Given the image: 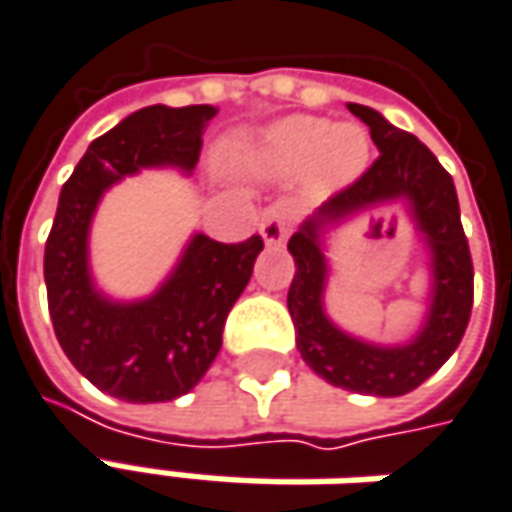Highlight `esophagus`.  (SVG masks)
I'll use <instances>...</instances> for the list:
<instances>
[{"instance_id":"esophagus-1","label":"esophagus","mask_w":512,"mask_h":512,"mask_svg":"<svg viewBox=\"0 0 512 512\" xmlns=\"http://www.w3.org/2000/svg\"><path fill=\"white\" fill-rule=\"evenodd\" d=\"M289 209L286 206H269L260 218V238L266 240V246H283V240L289 235Z\"/></svg>"}]
</instances>
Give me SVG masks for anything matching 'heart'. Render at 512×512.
<instances>
[{
  "label": "heart",
  "instance_id": "b5f03b06",
  "mask_svg": "<svg viewBox=\"0 0 512 512\" xmlns=\"http://www.w3.org/2000/svg\"><path fill=\"white\" fill-rule=\"evenodd\" d=\"M221 164L243 175L291 178L306 169L317 198L354 186L371 164V138L357 124H331L320 115H286L257 133L226 138Z\"/></svg>",
  "mask_w": 512,
  "mask_h": 512
}]
</instances>
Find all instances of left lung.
Wrapping results in <instances>:
<instances>
[{"instance_id": "8db88e82", "label": "left lung", "mask_w": 512, "mask_h": 512, "mask_svg": "<svg viewBox=\"0 0 512 512\" xmlns=\"http://www.w3.org/2000/svg\"><path fill=\"white\" fill-rule=\"evenodd\" d=\"M371 130L379 158L354 186L314 209L291 235L294 280L289 314L297 351L317 377L368 397H402L433 377L462 343L473 306V263L462 232L453 178L416 135L371 107L348 104ZM402 202L426 252L429 297L423 323L399 344L351 335L327 314V235L368 208Z\"/></svg>"}]
</instances>
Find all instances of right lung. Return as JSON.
<instances>
[{
  "label": "right lung",
  "instance_id": "right-lung-1",
  "mask_svg": "<svg viewBox=\"0 0 512 512\" xmlns=\"http://www.w3.org/2000/svg\"><path fill=\"white\" fill-rule=\"evenodd\" d=\"M212 104H152L96 138L62 186L45 243L53 331L67 360L98 391L124 402H169L189 394L223 343V323L263 252V240L218 243L192 232L169 274L144 297H113L90 266V229L107 189L141 169L192 175Z\"/></svg>",
  "mask_w": 512,
  "mask_h": 512
}]
</instances>
